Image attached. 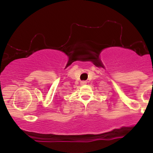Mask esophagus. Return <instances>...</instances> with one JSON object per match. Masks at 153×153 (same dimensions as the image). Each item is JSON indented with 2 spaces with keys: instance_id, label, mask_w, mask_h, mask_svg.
<instances>
[{
  "instance_id": "1",
  "label": "esophagus",
  "mask_w": 153,
  "mask_h": 153,
  "mask_svg": "<svg viewBox=\"0 0 153 153\" xmlns=\"http://www.w3.org/2000/svg\"><path fill=\"white\" fill-rule=\"evenodd\" d=\"M80 83H81V85H85V84H86V81H82Z\"/></svg>"
}]
</instances>
